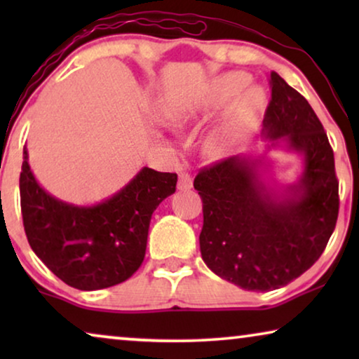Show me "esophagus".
<instances>
[{
  "mask_svg": "<svg viewBox=\"0 0 359 359\" xmlns=\"http://www.w3.org/2000/svg\"><path fill=\"white\" fill-rule=\"evenodd\" d=\"M193 188V178L188 173H180V180H178V189L180 191H189Z\"/></svg>",
  "mask_w": 359,
  "mask_h": 359,
  "instance_id": "34e87169",
  "label": "esophagus"
}]
</instances>
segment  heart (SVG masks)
Here are the masks:
<instances>
[{"label":"heart","mask_w":359,"mask_h":359,"mask_svg":"<svg viewBox=\"0 0 359 359\" xmlns=\"http://www.w3.org/2000/svg\"><path fill=\"white\" fill-rule=\"evenodd\" d=\"M248 81L245 73H225L210 81L199 95H168L161 101V117L168 124L183 126L199 112L224 106L238 95L210 139L214 150H224L255 119L263 104L262 88L250 86L245 90Z\"/></svg>","instance_id":"obj_1"}]
</instances>
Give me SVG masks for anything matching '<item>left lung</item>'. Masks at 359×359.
<instances>
[{"label": "left lung", "mask_w": 359, "mask_h": 359, "mask_svg": "<svg viewBox=\"0 0 359 359\" xmlns=\"http://www.w3.org/2000/svg\"><path fill=\"white\" fill-rule=\"evenodd\" d=\"M271 101L263 119L262 155H233L201 170L199 247L219 278L245 291H273L306 273L320 258L338 217L333 150L316 112L278 73L269 75ZM302 156L294 184L268 177L267 151Z\"/></svg>", "instance_id": "left-lung-1"}]
</instances>
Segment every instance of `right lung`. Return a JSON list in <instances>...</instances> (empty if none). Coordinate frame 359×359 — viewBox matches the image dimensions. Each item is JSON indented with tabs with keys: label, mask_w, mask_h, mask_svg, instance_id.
<instances>
[{
	"label": "right lung",
	"mask_w": 359,
	"mask_h": 359,
	"mask_svg": "<svg viewBox=\"0 0 359 359\" xmlns=\"http://www.w3.org/2000/svg\"><path fill=\"white\" fill-rule=\"evenodd\" d=\"M176 173L144 166L111 198L67 203L39 184L24 147L19 193L29 245L50 271L81 291L116 286L144 262L150 219L176 191Z\"/></svg>",
	"instance_id": "add662e5"
}]
</instances>
